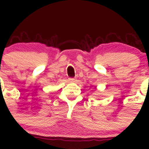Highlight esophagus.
Instances as JSON below:
<instances>
[{
  "label": "esophagus",
  "mask_w": 149,
  "mask_h": 149,
  "mask_svg": "<svg viewBox=\"0 0 149 149\" xmlns=\"http://www.w3.org/2000/svg\"><path fill=\"white\" fill-rule=\"evenodd\" d=\"M68 80H69V81H70V82H75V81H76V79H75V78H69Z\"/></svg>",
  "instance_id": "34e87169"
}]
</instances>
